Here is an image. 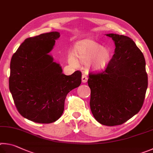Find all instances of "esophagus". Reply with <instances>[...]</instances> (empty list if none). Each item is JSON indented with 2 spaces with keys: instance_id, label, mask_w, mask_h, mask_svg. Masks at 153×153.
I'll use <instances>...</instances> for the list:
<instances>
[{
  "instance_id": "obj_1",
  "label": "esophagus",
  "mask_w": 153,
  "mask_h": 153,
  "mask_svg": "<svg viewBox=\"0 0 153 153\" xmlns=\"http://www.w3.org/2000/svg\"><path fill=\"white\" fill-rule=\"evenodd\" d=\"M87 80H88L87 75L86 74H82V82H84V83H85V82H87Z\"/></svg>"
}]
</instances>
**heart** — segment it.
I'll list each match as a JSON object with an SVG mask.
<instances>
[{"label":"heart","mask_w":153,"mask_h":153,"mask_svg":"<svg viewBox=\"0 0 153 153\" xmlns=\"http://www.w3.org/2000/svg\"><path fill=\"white\" fill-rule=\"evenodd\" d=\"M74 56L70 55L69 63L73 66H78L77 61L82 64L91 62L92 68L97 71L103 70L108 66L110 60V51L108 48L91 40H85L76 45Z\"/></svg>","instance_id":"heart-1"}]
</instances>
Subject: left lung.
Wrapping results in <instances>:
<instances>
[{
    "instance_id": "left-lung-1",
    "label": "left lung",
    "mask_w": 153,
    "mask_h": 153,
    "mask_svg": "<svg viewBox=\"0 0 153 153\" xmlns=\"http://www.w3.org/2000/svg\"><path fill=\"white\" fill-rule=\"evenodd\" d=\"M116 45L105 71L89 74L90 108L100 124L113 126L124 124L138 113L148 87L143 53L127 36L109 33Z\"/></svg>"
}]
</instances>
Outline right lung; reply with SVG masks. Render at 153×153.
<instances>
[{
  "label": "right lung",
  "instance_id": "1",
  "mask_svg": "<svg viewBox=\"0 0 153 153\" xmlns=\"http://www.w3.org/2000/svg\"><path fill=\"white\" fill-rule=\"evenodd\" d=\"M59 37L52 31L27 38L10 60V91L19 113L32 122H56L67 94L81 83V72L65 75L49 54Z\"/></svg>",
  "mask_w": 153,
  "mask_h": 153
}]
</instances>
